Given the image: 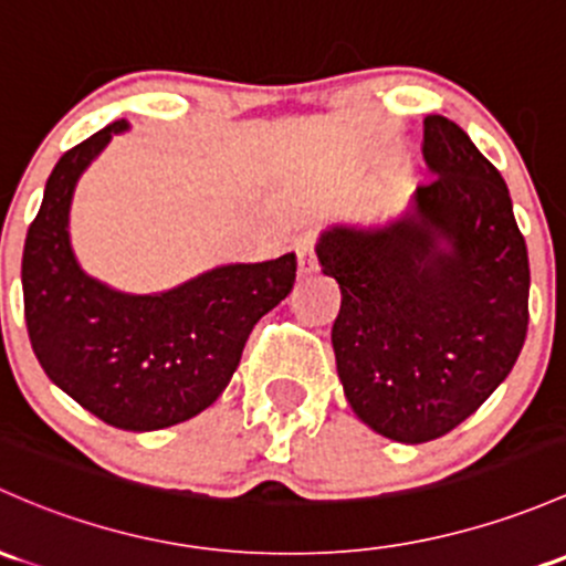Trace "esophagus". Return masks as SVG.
Wrapping results in <instances>:
<instances>
[{
	"label": "esophagus",
	"mask_w": 566,
	"mask_h": 566,
	"mask_svg": "<svg viewBox=\"0 0 566 566\" xmlns=\"http://www.w3.org/2000/svg\"><path fill=\"white\" fill-rule=\"evenodd\" d=\"M295 254H298V273L301 276H312L317 271V258H314V241L308 235L298 238L295 243Z\"/></svg>",
	"instance_id": "34e87169"
}]
</instances>
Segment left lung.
Wrapping results in <instances>:
<instances>
[{
  "label": "left lung",
  "mask_w": 566,
  "mask_h": 566,
  "mask_svg": "<svg viewBox=\"0 0 566 566\" xmlns=\"http://www.w3.org/2000/svg\"><path fill=\"white\" fill-rule=\"evenodd\" d=\"M433 178L415 211L379 230L333 228L317 243L342 290L333 323L349 407L392 442L461 426L504 382L528 328V254L502 174L444 116L423 118Z\"/></svg>",
  "instance_id": "left-lung-1"
}]
</instances>
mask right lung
<instances>
[{
    "label": "right lung",
    "instance_id": "add662e5",
    "mask_svg": "<svg viewBox=\"0 0 566 566\" xmlns=\"http://www.w3.org/2000/svg\"><path fill=\"white\" fill-rule=\"evenodd\" d=\"M127 122L70 148L48 176L23 243V317L53 385L124 431H157L211 407L241 360L258 319L287 298L295 254L222 265L159 295H124L73 258L70 200L78 176Z\"/></svg>",
    "mask_w": 566,
    "mask_h": 566
}]
</instances>
